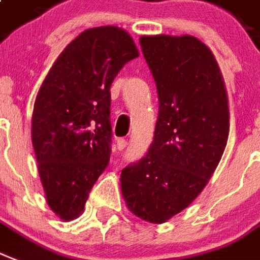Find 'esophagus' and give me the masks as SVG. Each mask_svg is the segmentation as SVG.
I'll return each instance as SVG.
<instances>
[{"mask_svg": "<svg viewBox=\"0 0 260 260\" xmlns=\"http://www.w3.org/2000/svg\"><path fill=\"white\" fill-rule=\"evenodd\" d=\"M116 146H118L119 151H123V149L127 146V141H126V140H123V138H120V140H118V142H116Z\"/></svg>", "mask_w": 260, "mask_h": 260, "instance_id": "34e87169", "label": "esophagus"}]
</instances>
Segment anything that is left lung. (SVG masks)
I'll return each mask as SVG.
<instances>
[{
    "instance_id": "8db88e82",
    "label": "left lung",
    "mask_w": 260,
    "mask_h": 260,
    "mask_svg": "<svg viewBox=\"0 0 260 260\" xmlns=\"http://www.w3.org/2000/svg\"><path fill=\"white\" fill-rule=\"evenodd\" d=\"M159 95L149 151L122 170L127 208L151 223L185 210L206 188L229 137V100L210 48L192 35H142Z\"/></svg>"
}]
</instances>
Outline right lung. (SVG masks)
I'll use <instances>...</instances> for the list:
<instances>
[{
    "label": "right lung",
    "mask_w": 260,
    "mask_h": 260,
    "mask_svg": "<svg viewBox=\"0 0 260 260\" xmlns=\"http://www.w3.org/2000/svg\"><path fill=\"white\" fill-rule=\"evenodd\" d=\"M140 56L127 31L89 28L60 53L37 94L31 140L52 211L72 220L111 155L109 87L124 64Z\"/></svg>",
    "instance_id": "right-lung-1"
}]
</instances>
